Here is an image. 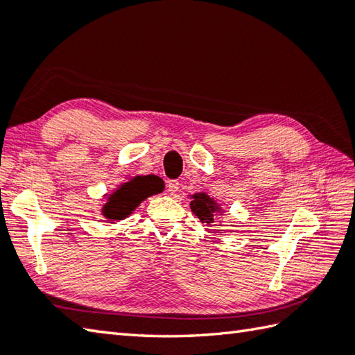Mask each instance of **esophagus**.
<instances>
[{"instance_id":"esophagus-1","label":"esophagus","mask_w":355,"mask_h":355,"mask_svg":"<svg viewBox=\"0 0 355 355\" xmlns=\"http://www.w3.org/2000/svg\"><path fill=\"white\" fill-rule=\"evenodd\" d=\"M178 189H180V183L177 182V180H172V182L168 183V192L171 193V196H175Z\"/></svg>"}]
</instances>
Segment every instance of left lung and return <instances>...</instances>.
Masks as SVG:
<instances>
[{
  "label": "left lung",
  "instance_id": "1",
  "mask_svg": "<svg viewBox=\"0 0 355 355\" xmlns=\"http://www.w3.org/2000/svg\"><path fill=\"white\" fill-rule=\"evenodd\" d=\"M191 198H192L191 209L200 218L201 223L212 225L214 218H217V214L221 215L220 205L214 198L207 196V193L205 192L193 193Z\"/></svg>",
  "mask_w": 355,
  "mask_h": 355
}]
</instances>
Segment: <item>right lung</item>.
Masks as SVG:
<instances>
[{"mask_svg": "<svg viewBox=\"0 0 355 355\" xmlns=\"http://www.w3.org/2000/svg\"><path fill=\"white\" fill-rule=\"evenodd\" d=\"M158 192H162V186L154 177L138 175L130 178L107 197V203H104L101 209L103 217L107 221L124 220L143 200Z\"/></svg>", "mask_w": 355, "mask_h": 355, "instance_id": "1", "label": "right lung"}]
</instances>
